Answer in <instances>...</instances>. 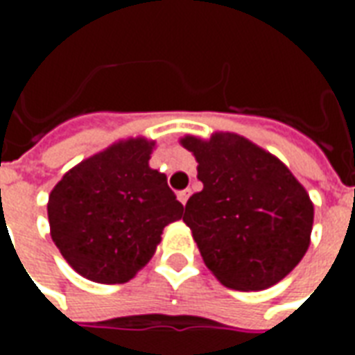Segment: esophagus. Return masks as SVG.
<instances>
[{"label": "esophagus", "instance_id": "1", "mask_svg": "<svg viewBox=\"0 0 355 355\" xmlns=\"http://www.w3.org/2000/svg\"><path fill=\"white\" fill-rule=\"evenodd\" d=\"M177 198L182 205H186V201H188V198H190V190H182V192H178Z\"/></svg>", "mask_w": 355, "mask_h": 355}]
</instances>
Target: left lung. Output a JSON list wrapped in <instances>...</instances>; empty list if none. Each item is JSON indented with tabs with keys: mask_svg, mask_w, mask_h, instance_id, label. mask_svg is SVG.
I'll use <instances>...</instances> for the list:
<instances>
[{
	"mask_svg": "<svg viewBox=\"0 0 355 355\" xmlns=\"http://www.w3.org/2000/svg\"><path fill=\"white\" fill-rule=\"evenodd\" d=\"M198 159L203 190L184 220L216 279L236 291H261L289 274L310 245L313 205L277 157L239 135L180 140Z\"/></svg>",
	"mask_w": 355,
	"mask_h": 355,
	"instance_id": "8db88e82",
	"label": "left lung"
}]
</instances>
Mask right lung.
<instances>
[{"mask_svg": "<svg viewBox=\"0 0 355 355\" xmlns=\"http://www.w3.org/2000/svg\"><path fill=\"white\" fill-rule=\"evenodd\" d=\"M154 142H117L66 173L49 196L51 238L91 282L125 283L148 264L182 203L163 173L150 169Z\"/></svg>", "mask_w": 355, "mask_h": 355, "instance_id": "1", "label": "right lung"}]
</instances>
